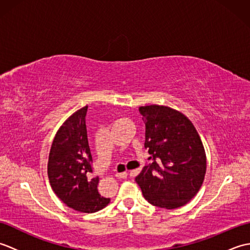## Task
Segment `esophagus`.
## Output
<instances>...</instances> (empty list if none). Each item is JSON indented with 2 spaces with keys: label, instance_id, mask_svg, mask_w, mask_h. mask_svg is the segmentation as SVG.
<instances>
[{
  "label": "esophagus",
  "instance_id": "1",
  "mask_svg": "<svg viewBox=\"0 0 250 250\" xmlns=\"http://www.w3.org/2000/svg\"><path fill=\"white\" fill-rule=\"evenodd\" d=\"M116 177L118 178H126L128 177V172H121V173H117Z\"/></svg>",
  "mask_w": 250,
  "mask_h": 250
}]
</instances>
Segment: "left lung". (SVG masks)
I'll return each instance as SVG.
<instances>
[{
  "instance_id": "8db88e82",
  "label": "left lung",
  "mask_w": 250,
  "mask_h": 250,
  "mask_svg": "<svg viewBox=\"0 0 250 250\" xmlns=\"http://www.w3.org/2000/svg\"><path fill=\"white\" fill-rule=\"evenodd\" d=\"M88 106L64 121L52 142L48 159V178L54 192L63 203L82 213H95L110 199L98 192L99 177H91L86 115Z\"/></svg>"
}]
</instances>
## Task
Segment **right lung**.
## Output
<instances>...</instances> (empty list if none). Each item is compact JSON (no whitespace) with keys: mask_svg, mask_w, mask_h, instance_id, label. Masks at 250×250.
<instances>
[{"mask_svg":"<svg viewBox=\"0 0 250 250\" xmlns=\"http://www.w3.org/2000/svg\"><path fill=\"white\" fill-rule=\"evenodd\" d=\"M145 122V148L152 162L135 182L150 204L173 209L198 193L206 172V156L187 117L167 106H141Z\"/></svg>","mask_w":250,"mask_h":250,"instance_id":"add662e5","label":"right lung"}]
</instances>
